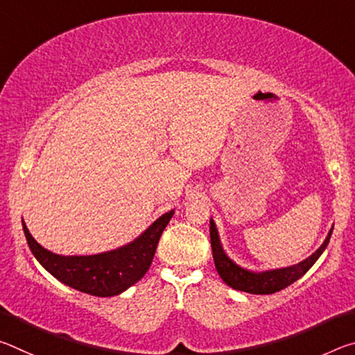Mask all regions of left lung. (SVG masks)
Listing matches in <instances>:
<instances>
[{
    "label": "left lung",
    "mask_w": 355,
    "mask_h": 355,
    "mask_svg": "<svg viewBox=\"0 0 355 355\" xmlns=\"http://www.w3.org/2000/svg\"><path fill=\"white\" fill-rule=\"evenodd\" d=\"M332 230L334 227L330 228L329 235L326 236V239H324L321 248L316 252H313L309 258H305L304 261L293 264V266H288V268L272 269V271L254 272V271H249V269L238 266L235 261L227 257L224 249H222L219 233H218V228H216L214 220L209 219V238H211L214 266L218 269L220 279L224 280L228 286H232L233 290L250 293V294L277 293L280 290H284V288L290 286L296 280H299L311 266H313L318 258L321 257L322 252L326 250L327 244L330 241V236H332Z\"/></svg>",
    "instance_id": "left-lung-1"
}]
</instances>
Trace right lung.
<instances>
[{
  "label": "right lung",
  "mask_w": 355,
  "mask_h": 355,
  "mask_svg": "<svg viewBox=\"0 0 355 355\" xmlns=\"http://www.w3.org/2000/svg\"><path fill=\"white\" fill-rule=\"evenodd\" d=\"M172 216L173 209L156 219L133 243L103 254L83 257L53 254L35 241L25 222L21 220V224L33 255L53 277L91 296L110 297L128 290L146 275L155 257L156 245Z\"/></svg>",
  "instance_id": "right-lung-1"
}]
</instances>
